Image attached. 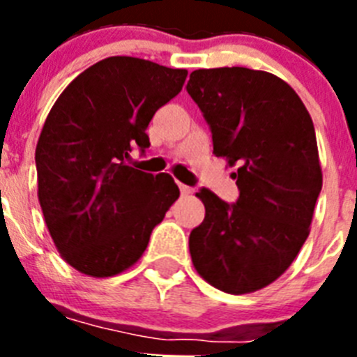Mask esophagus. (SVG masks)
<instances>
[{"instance_id":"1","label":"esophagus","mask_w":357,"mask_h":357,"mask_svg":"<svg viewBox=\"0 0 357 357\" xmlns=\"http://www.w3.org/2000/svg\"><path fill=\"white\" fill-rule=\"evenodd\" d=\"M178 189H181L182 195H191V193H193V188H189V185L182 184V182H178Z\"/></svg>"}]
</instances>
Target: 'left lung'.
<instances>
[{"instance_id":"obj_1","label":"left lung","mask_w":357,"mask_h":357,"mask_svg":"<svg viewBox=\"0 0 357 357\" xmlns=\"http://www.w3.org/2000/svg\"><path fill=\"white\" fill-rule=\"evenodd\" d=\"M188 93L213 132L239 189L236 204L200 189L204 222L191 230L193 266L232 295L266 288L295 261L321 191L313 119L298 94L272 73L248 68L197 69Z\"/></svg>"}]
</instances>
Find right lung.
Here are the masks:
<instances>
[{
    "label": "right lung",
    "mask_w": 357,
    "mask_h": 357,
    "mask_svg": "<svg viewBox=\"0 0 357 357\" xmlns=\"http://www.w3.org/2000/svg\"><path fill=\"white\" fill-rule=\"evenodd\" d=\"M188 71L109 56L62 91L36 148L37 197L56 250L84 275L112 277L141 259L181 191L168 173L127 166L150 146L148 123Z\"/></svg>",
    "instance_id": "1"
}]
</instances>
